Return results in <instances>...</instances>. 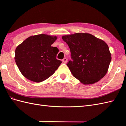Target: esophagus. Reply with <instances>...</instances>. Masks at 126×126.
I'll list each match as a JSON object with an SVG mask.
<instances>
[{
	"label": "esophagus",
	"mask_w": 126,
	"mask_h": 126,
	"mask_svg": "<svg viewBox=\"0 0 126 126\" xmlns=\"http://www.w3.org/2000/svg\"><path fill=\"white\" fill-rule=\"evenodd\" d=\"M62 61H63V63H66V62H67V59H66V58H65V57L62 60Z\"/></svg>",
	"instance_id": "34e87169"
}]
</instances>
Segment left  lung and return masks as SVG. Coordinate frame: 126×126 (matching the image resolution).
<instances>
[{
	"instance_id": "obj_1",
	"label": "left lung",
	"mask_w": 126,
	"mask_h": 126,
	"mask_svg": "<svg viewBox=\"0 0 126 126\" xmlns=\"http://www.w3.org/2000/svg\"><path fill=\"white\" fill-rule=\"evenodd\" d=\"M62 38L70 49L72 61L66 65L81 83L94 84L106 75L111 57L105 42L88 33L68 34Z\"/></svg>"
}]
</instances>
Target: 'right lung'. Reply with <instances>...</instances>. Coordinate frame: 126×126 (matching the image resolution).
Wrapping results in <instances>:
<instances>
[{"mask_svg":"<svg viewBox=\"0 0 126 126\" xmlns=\"http://www.w3.org/2000/svg\"><path fill=\"white\" fill-rule=\"evenodd\" d=\"M57 39L46 34L31 36L16 47V64L25 78L39 83L55 73L62 63L56 59L57 47H51Z\"/></svg>","mask_w":126,"mask_h":126,"instance_id":"add662e5","label":"right lung"}]
</instances>
